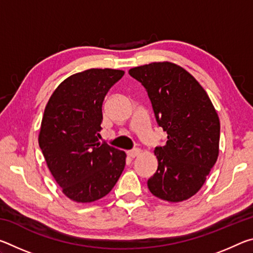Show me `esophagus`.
<instances>
[{"mask_svg":"<svg viewBox=\"0 0 253 253\" xmlns=\"http://www.w3.org/2000/svg\"><path fill=\"white\" fill-rule=\"evenodd\" d=\"M140 153H142V151H140V149H138V148H136V149H131V151H128L127 155L129 156L130 158H135L137 156H139Z\"/></svg>","mask_w":253,"mask_h":253,"instance_id":"obj_1","label":"esophagus"}]
</instances>
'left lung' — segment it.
I'll return each mask as SVG.
<instances>
[{"label":"left lung","mask_w":253,"mask_h":253,"mask_svg":"<svg viewBox=\"0 0 253 253\" xmlns=\"http://www.w3.org/2000/svg\"><path fill=\"white\" fill-rule=\"evenodd\" d=\"M146 88L168 142L156 147L158 166L147 186L156 198L177 203L192 198L219 156L220 119L207 91L190 72L169 61L129 69Z\"/></svg>","instance_id":"8db88e82"}]
</instances>
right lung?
Here are the masks:
<instances>
[{"instance_id": "add662e5", "label": "right lung", "mask_w": 253, "mask_h": 253, "mask_svg": "<svg viewBox=\"0 0 253 253\" xmlns=\"http://www.w3.org/2000/svg\"><path fill=\"white\" fill-rule=\"evenodd\" d=\"M124 74L92 68L71 75L45 106L39 146L62 193L74 202L102 199L125 169L126 153L98 140L105 96Z\"/></svg>"}]
</instances>
